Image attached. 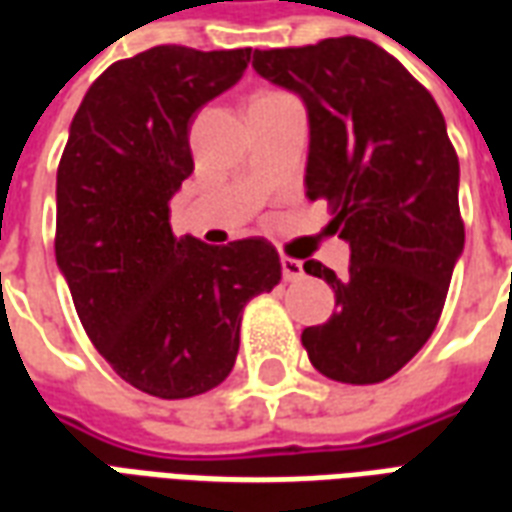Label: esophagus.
<instances>
[{"label":"esophagus","instance_id":"obj_1","mask_svg":"<svg viewBox=\"0 0 512 512\" xmlns=\"http://www.w3.org/2000/svg\"><path fill=\"white\" fill-rule=\"evenodd\" d=\"M282 277H285V282H296V279L304 277V266H301V260L282 257Z\"/></svg>","mask_w":512,"mask_h":512}]
</instances>
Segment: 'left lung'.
I'll return each mask as SVG.
<instances>
[{
  "mask_svg": "<svg viewBox=\"0 0 512 512\" xmlns=\"http://www.w3.org/2000/svg\"><path fill=\"white\" fill-rule=\"evenodd\" d=\"M263 79L301 95L310 115L307 197L351 246L343 279L318 260L337 310L307 326L312 367L340 384H378L414 359L436 329L463 252L458 153L433 95L373 40L255 49Z\"/></svg>",
  "mask_w": 512,
  "mask_h": 512,
  "instance_id": "1",
  "label": "left lung"
}]
</instances>
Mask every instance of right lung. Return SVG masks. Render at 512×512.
<instances>
[{
    "instance_id": "right-lung-1",
    "label": "right lung",
    "mask_w": 512,
    "mask_h": 512,
    "mask_svg": "<svg viewBox=\"0 0 512 512\" xmlns=\"http://www.w3.org/2000/svg\"><path fill=\"white\" fill-rule=\"evenodd\" d=\"M252 49L153 46L84 95L57 169V266L98 354L147 395L183 400L230 376L246 301L279 285L266 238H175L169 200L194 172L189 126Z\"/></svg>"
}]
</instances>
